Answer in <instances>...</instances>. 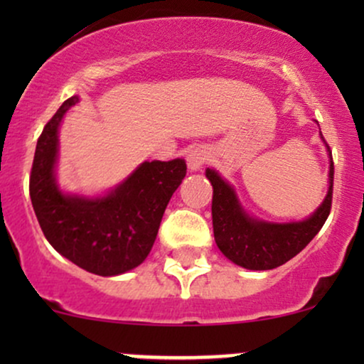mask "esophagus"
Here are the masks:
<instances>
[{
  "label": "esophagus",
  "mask_w": 364,
  "mask_h": 364,
  "mask_svg": "<svg viewBox=\"0 0 364 364\" xmlns=\"http://www.w3.org/2000/svg\"><path fill=\"white\" fill-rule=\"evenodd\" d=\"M207 159H208V156H207L205 150H202V149L191 150L186 157L188 168H190L191 171H200L202 169V166L207 162Z\"/></svg>",
  "instance_id": "obj_1"
}]
</instances>
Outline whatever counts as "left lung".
Segmentation results:
<instances>
[{"instance_id": "left-lung-1", "label": "left lung", "mask_w": 364, "mask_h": 364, "mask_svg": "<svg viewBox=\"0 0 364 364\" xmlns=\"http://www.w3.org/2000/svg\"><path fill=\"white\" fill-rule=\"evenodd\" d=\"M328 156V193L316 212H313V215L301 223L274 224L252 219L237 202L232 186L225 183L214 169H207L205 176L214 188L212 195L214 237L224 257L245 269L270 270L289 262L301 252L318 235L332 208L333 162L330 149Z\"/></svg>"}]
</instances>
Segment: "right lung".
Wrapping results in <instances>:
<instances>
[{"label":"right lung","mask_w":364,"mask_h":364,"mask_svg":"<svg viewBox=\"0 0 364 364\" xmlns=\"http://www.w3.org/2000/svg\"><path fill=\"white\" fill-rule=\"evenodd\" d=\"M77 95L66 99L37 140L32 162V207L46 240L80 269L111 277L139 267L156 241L171 196L186 176L183 159L144 162L106 196L61 193L54 178L58 128Z\"/></svg>","instance_id":"obj_1"}]
</instances>
